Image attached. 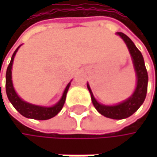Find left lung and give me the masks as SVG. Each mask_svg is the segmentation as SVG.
<instances>
[{
    "label": "left lung",
    "mask_w": 157,
    "mask_h": 157,
    "mask_svg": "<svg viewBox=\"0 0 157 157\" xmlns=\"http://www.w3.org/2000/svg\"><path fill=\"white\" fill-rule=\"evenodd\" d=\"M117 34H119L126 44L133 59V63L137 77V84L135 93L130 98H128L124 102L116 105L108 106L99 104L94 97V94L88 84H87V88L91 94V98L94 106L101 114L112 119H124L131 116L135 112L138 110V108L142 105V104L144 103L147 92L148 75H147V71L144 65V61L141 52L136 48L135 44L127 35H125L123 33H117Z\"/></svg>",
    "instance_id": "obj_1"
}]
</instances>
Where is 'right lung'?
<instances>
[{"label": "right lung", "mask_w": 157, "mask_h": 157, "mask_svg": "<svg viewBox=\"0 0 157 157\" xmlns=\"http://www.w3.org/2000/svg\"><path fill=\"white\" fill-rule=\"evenodd\" d=\"M20 47V46H19ZM19 47L15 50L13 52L10 64L8 65L7 71H6V94L8 96L9 101L12 103L13 107L15 108L21 115L27 118H32V119H36V120H47L53 116H55L63 108L65 98H66V94L67 91L70 87V82L67 84L63 94L61 98V100L53 106L52 107H44V106H38V105H33L31 104H28L24 101H22L15 93L13 85V81H12V66H13V62L14 59V56L16 54V52L18 51Z\"/></svg>", "instance_id": "right-lung-1"}]
</instances>
